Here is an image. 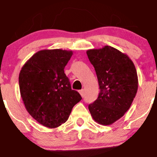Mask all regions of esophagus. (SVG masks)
Segmentation results:
<instances>
[{
	"mask_svg": "<svg viewBox=\"0 0 157 157\" xmlns=\"http://www.w3.org/2000/svg\"><path fill=\"white\" fill-rule=\"evenodd\" d=\"M79 93H80V94L81 95V97H83V95H84V90H81L79 91Z\"/></svg>",
	"mask_w": 157,
	"mask_h": 157,
	"instance_id": "1",
	"label": "esophagus"
}]
</instances>
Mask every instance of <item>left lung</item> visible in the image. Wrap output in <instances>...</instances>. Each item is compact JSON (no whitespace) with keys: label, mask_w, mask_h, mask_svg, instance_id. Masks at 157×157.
Returning a JSON list of instances; mask_svg holds the SVG:
<instances>
[{"label":"left lung","mask_w":157,"mask_h":157,"mask_svg":"<svg viewBox=\"0 0 157 157\" xmlns=\"http://www.w3.org/2000/svg\"><path fill=\"white\" fill-rule=\"evenodd\" d=\"M86 54L97 74L100 94L89 105L94 121L111 125L130 109L138 89L136 67L126 54L110 46L87 50Z\"/></svg>","instance_id":"left-lung-1"}]
</instances>
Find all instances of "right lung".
I'll return each mask as SVG.
<instances>
[{
	"instance_id": "add662e5",
	"label": "right lung",
	"mask_w": 157,
	"mask_h": 157,
	"mask_svg": "<svg viewBox=\"0 0 157 157\" xmlns=\"http://www.w3.org/2000/svg\"><path fill=\"white\" fill-rule=\"evenodd\" d=\"M72 51L42 50L24 64L19 74L21 97L26 109L44 127L56 128L69 118L74 105L81 100L71 89L64 67Z\"/></svg>"
}]
</instances>
